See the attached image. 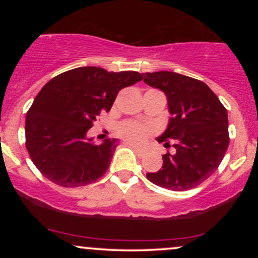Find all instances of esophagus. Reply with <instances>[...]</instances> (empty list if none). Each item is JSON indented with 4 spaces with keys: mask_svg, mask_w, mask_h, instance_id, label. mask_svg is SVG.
<instances>
[{
    "mask_svg": "<svg viewBox=\"0 0 258 258\" xmlns=\"http://www.w3.org/2000/svg\"><path fill=\"white\" fill-rule=\"evenodd\" d=\"M130 146H131L133 148V150H135V152L138 154V156H143V152H142V150H141V148L137 147V146H135V144H130Z\"/></svg>",
    "mask_w": 258,
    "mask_h": 258,
    "instance_id": "34e87169",
    "label": "esophagus"
}]
</instances>
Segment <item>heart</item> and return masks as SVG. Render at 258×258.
<instances>
[{"label": "heart", "mask_w": 258, "mask_h": 258, "mask_svg": "<svg viewBox=\"0 0 258 258\" xmlns=\"http://www.w3.org/2000/svg\"><path fill=\"white\" fill-rule=\"evenodd\" d=\"M148 130L146 126L141 125L138 122H133V121H126V122L121 123L119 127V135L126 141L132 142V143H141L144 138H146Z\"/></svg>", "instance_id": "heart-1"}]
</instances>
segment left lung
Masks as SVG:
<instances>
[{
	"label": "left lung",
	"instance_id": "8db88e82",
	"mask_svg": "<svg viewBox=\"0 0 258 258\" xmlns=\"http://www.w3.org/2000/svg\"><path fill=\"white\" fill-rule=\"evenodd\" d=\"M144 82L166 96L171 116L156 141L173 147L162 155V168L147 173L148 179L168 190L195 188L217 170L227 152V109L205 82L182 74L146 73Z\"/></svg>",
	"mask_w": 258,
	"mask_h": 258
}]
</instances>
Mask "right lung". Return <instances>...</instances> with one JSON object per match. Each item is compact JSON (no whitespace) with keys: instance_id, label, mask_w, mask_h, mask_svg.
<instances>
[{"instance_id":"obj_1","label":"right lung","mask_w":258,"mask_h":258,"mask_svg":"<svg viewBox=\"0 0 258 258\" xmlns=\"http://www.w3.org/2000/svg\"><path fill=\"white\" fill-rule=\"evenodd\" d=\"M137 72H108L82 67L49 80L26 114L25 138L29 155L46 178L74 188L99 179L108 170L116 138L102 144L87 136L102 111H109L122 88L137 84Z\"/></svg>"}]
</instances>
